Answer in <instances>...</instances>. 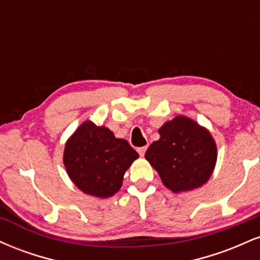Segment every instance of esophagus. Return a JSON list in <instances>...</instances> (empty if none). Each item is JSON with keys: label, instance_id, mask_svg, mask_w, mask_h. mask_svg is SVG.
<instances>
[{"label": "esophagus", "instance_id": "1", "mask_svg": "<svg viewBox=\"0 0 260 260\" xmlns=\"http://www.w3.org/2000/svg\"><path fill=\"white\" fill-rule=\"evenodd\" d=\"M145 150H147V147H142V148H138V149H137V151H138L140 156H144Z\"/></svg>", "mask_w": 260, "mask_h": 260}]
</instances>
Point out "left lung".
Segmentation results:
<instances>
[{"instance_id":"left-lung-1","label":"left lung","mask_w":260,"mask_h":260,"mask_svg":"<svg viewBox=\"0 0 260 260\" xmlns=\"http://www.w3.org/2000/svg\"><path fill=\"white\" fill-rule=\"evenodd\" d=\"M160 139L145 153L164 186L174 193L202 187L213 175L217 148L211 133L192 118L180 115L159 128Z\"/></svg>"}]
</instances>
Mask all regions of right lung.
Returning <instances> with one entry per match:
<instances>
[{
	"label": "right lung",
	"instance_id": "add662e5",
	"mask_svg": "<svg viewBox=\"0 0 260 260\" xmlns=\"http://www.w3.org/2000/svg\"><path fill=\"white\" fill-rule=\"evenodd\" d=\"M139 155L109 128L85 121L67 139L63 164L71 181L85 194L109 198L120 190L124 172Z\"/></svg>",
	"mask_w": 260,
	"mask_h": 260
}]
</instances>
